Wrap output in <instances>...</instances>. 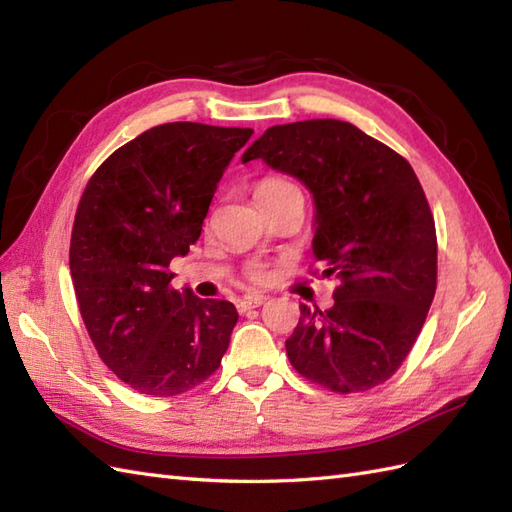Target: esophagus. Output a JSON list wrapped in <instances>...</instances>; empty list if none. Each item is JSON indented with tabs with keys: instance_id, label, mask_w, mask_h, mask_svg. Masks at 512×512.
<instances>
[{
	"instance_id": "1",
	"label": "esophagus",
	"mask_w": 512,
	"mask_h": 512,
	"mask_svg": "<svg viewBox=\"0 0 512 512\" xmlns=\"http://www.w3.org/2000/svg\"><path fill=\"white\" fill-rule=\"evenodd\" d=\"M264 301H266V297L259 295V292H248V295H244L242 299H237V310L246 312L250 308H259Z\"/></svg>"
}]
</instances>
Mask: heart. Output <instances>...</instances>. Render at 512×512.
I'll return each instance as SVG.
<instances>
[{"instance_id": "b5f03b06", "label": "heart", "mask_w": 512, "mask_h": 512, "mask_svg": "<svg viewBox=\"0 0 512 512\" xmlns=\"http://www.w3.org/2000/svg\"><path fill=\"white\" fill-rule=\"evenodd\" d=\"M288 180H281V178H266V180H262L257 184V189H255V198H262V195H266V193H270V191H277V189H281V187H288ZM266 275H268V270H266V264H250L248 266V277L250 279H255V281H262V279H266Z\"/></svg>"}]
</instances>
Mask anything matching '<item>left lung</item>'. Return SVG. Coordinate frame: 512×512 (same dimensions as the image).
<instances>
[{"mask_svg":"<svg viewBox=\"0 0 512 512\" xmlns=\"http://www.w3.org/2000/svg\"><path fill=\"white\" fill-rule=\"evenodd\" d=\"M257 158L310 189L312 253L339 284L330 310L301 303L286 341L292 367L336 394L385 383L416 343L438 284L436 222L418 176L394 149L334 118L266 129L242 160Z\"/></svg>","mask_w":512,"mask_h":512,"instance_id":"left-lung-1","label":"left lung"}]
</instances>
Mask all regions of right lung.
I'll return each mask as SVG.
<instances>
[{"label": "right lung", "instance_id": "add662e5", "mask_svg": "<svg viewBox=\"0 0 512 512\" xmlns=\"http://www.w3.org/2000/svg\"><path fill=\"white\" fill-rule=\"evenodd\" d=\"M250 136L248 127H151L94 171L76 206V303L101 361L138 394L198 387L231 343L233 303L173 290L169 264L198 242L217 182Z\"/></svg>", "mask_w": 512, "mask_h": 512}]
</instances>
